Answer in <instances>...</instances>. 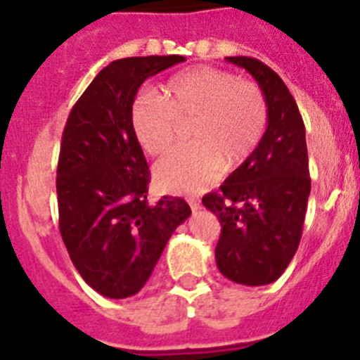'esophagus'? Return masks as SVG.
<instances>
[{"label":"esophagus","mask_w":360,"mask_h":360,"mask_svg":"<svg viewBox=\"0 0 360 360\" xmlns=\"http://www.w3.org/2000/svg\"><path fill=\"white\" fill-rule=\"evenodd\" d=\"M189 207L193 209V212L198 211V209H200V202H196V200H189Z\"/></svg>","instance_id":"esophagus-1"}]
</instances>
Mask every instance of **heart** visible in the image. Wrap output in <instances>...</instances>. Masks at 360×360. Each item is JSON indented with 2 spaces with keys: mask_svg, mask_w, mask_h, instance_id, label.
<instances>
[{
  "mask_svg": "<svg viewBox=\"0 0 360 360\" xmlns=\"http://www.w3.org/2000/svg\"><path fill=\"white\" fill-rule=\"evenodd\" d=\"M189 120L193 144L155 169L157 184L169 193L195 195L214 182L224 165H243L265 135L269 108L256 82L209 66L173 75L160 97L142 94L133 101V131L153 157L167 155L180 141V124Z\"/></svg>",
  "mask_w": 360,
  "mask_h": 360,
  "instance_id": "heart-1",
  "label": "heart"
}]
</instances>
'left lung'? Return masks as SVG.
I'll return each mask as SVG.
<instances>
[{"instance_id":"left-lung-1","label":"left lung","mask_w":360,"mask_h":360,"mask_svg":"<svg viewBox=\"0 0 360 360\" xmlns=\"http://www.w3.org/2000/svg\"><path fill=\"white\" fill-rule=\"evenodd\" d=\"M257 81L269 122L252 157L232 171L202 203L221 225L216 265L231 281L247 287L274 283L301 241L310 196L304 124L287 84L254 57H225Z\"/></svg>"}]
</instances>
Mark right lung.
<instances>
[{
    "label": "right lung",
    "mask_w": 360,
    "mask_h": 360,
    "mask_svg": "<svg viewBox=\"0 0 360 360\" xmlns=\"http://www.w3.org/2000/svg\"><path fill=\"white\" fill-rule=\"evenodd\" d=\"M184 61L149 56L110 63L66 120L57 164L59 229L77 272L104 297L141 292L174 229L191 214L176 196L149 202V167L131 126L142 82Z\"/></svg>",
    "instance_id": "obj_1"
}]
</instances>
